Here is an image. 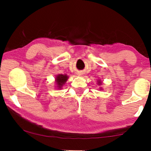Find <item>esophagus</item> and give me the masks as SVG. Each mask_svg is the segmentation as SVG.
<instances>
[{
    "mask_svg": "<svg viewBox=\"0 0 151 151\" xmlns=\"http://www.w3.org/2000/svg\"><path fill=\"white\" fill-rule=\"evenodd\" d=\"M78 75H81V74H78Z\"/></svg>",
    "mask_w": 151,
    "mask_h": 151,
    "instance_id": "esophagus-1",
    "label": "esophagus"
}]
</instances>
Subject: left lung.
I'll return each instance as SVG.
<instances>
[{
  "mask_svg": "<svg viewBox=\"0 0 151 151\" xmlns=\"http://www.w3.org/2000/svg\"><path fill=\"white\" fill-rule=\"evenodd\" d=\"M99 82H98V83H99V85H101V81H98Z\"/></svg>",
  "mask_w": 151,
  "mask_h": 151,
  "instance_id": "1",
  "label": "left lung"
}]
</instances>
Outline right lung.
Returning a JSON list of instances; mask_svg holds the SVG:
<instances>
[{"label":"right lung","mask_w":151,"mask_h":151,"mask_svg":"<svg viewBox=\"0 0 151 151\" xmlns=\"http://www.w3.org/2000/svg\"><path fill=\"white\" fill-rule=\"evenodd\" d=\"M68 76L66 75H62V74H60V75H58L57 76H56V84H57V88H59L60 89L62 88V86L65 85V83L66 82V81L68 80Z\"/></svg>","instance_id":"obj_1"}]
</instances>
